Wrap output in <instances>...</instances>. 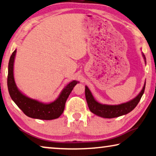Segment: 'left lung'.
Listing matches in <instances>:
<instances>
[{
	"mask_svg": "<svg viewBox=\"0 0 156 156\" xmlns=\"http://www.w3.org/2000/svg\"><path fill=\"white\" fill-rule=\"evenodd\" d=\"M143 55L144 59L146 60L145 56H144V55ZM144 90H145V85H144L143 89L141 90V91L140 92V94L136 98L129 101V102L117 105H103L98 103L94 98L91 91H89L87 87H85V96L87 101L88 106H89V108L91 110V112L96 115L105 117V118H113V117H117L127 114L132 111V110H134L139 103L140 100H141V97L144 93Z\"/></svg>",
	"mask_w": 156,
	"mask_h": 156,
	"instance_id": "obj_1",
	"label": "left lung"
}]
</instances>
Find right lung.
Segmentation results:
<instances>
[{"instance_id": "right-lung-1", "label": "right lung", "mask_w": 156, "mask_h": 156, "mask_svg": "<svg viewBox=\"0 0 156 156\" xmlns=\"http://www.w3.org/2000/svg\"><path fill=\"white\" fill-rule=\"evenodd\" d=\"M15 53L16 50H15L11 55L8 64V88L11 98L27 116L31 118L47 120L58 118L64 111L67 99L77 82H71L63 89L57 100L48 104H44L29 98L22 94L15 85L13 76V65Z\"/></svg>"}]
</instances>
